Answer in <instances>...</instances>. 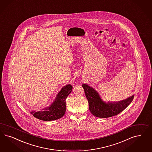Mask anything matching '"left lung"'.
I'll use <instances>...</instances> for the list:
<instances>
[{"label":"left lung","instance_id":"1","mask_svg":"<svg viewBox=\"0 0 152 152\" xmlns=\"http://www.w3.org/2000/svg\"><path fill=\"white\" fill-rule=\"evenodd\" d=\"M82 87L88 99L89 110L93 115L97 118H107L117 115L127 107L134 97L132 95L121 101L106 103L94 88L86 84H83Z\"/></svg>","mask_w":152,"mask_h":152}]
</instances>
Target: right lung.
Returning <instances> with one entry per match:
<instances>
[{"mask_svg":"<svg viewBox=\"0 0 152 152\" xmlns=\"http://www.w3.org/2000/svg\"><path fill=\"white\" fill-rule=\"evenodd\" d=\"M72 89L73 87L70 84L64 86L57 94L54 102L49 107L39 111H33L31 113L38 119L47 121L62 118L66 111L65 99L72 92Z\"/></svg>","mask_w":152,"mask_h":152,"instance_id":"right-lung-1","label":"right lung"}]
</instances>
